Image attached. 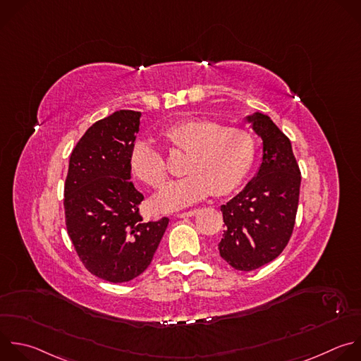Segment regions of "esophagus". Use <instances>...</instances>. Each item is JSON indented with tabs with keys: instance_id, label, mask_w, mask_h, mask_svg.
I'll use <instances>...</instances> for the list:
<instances>
[{
	"instance_id": "34e87169",
	"label": "esophagus",
	"mask_w": 361,
	"mask_h": 361,
	"mask_svg": "<svg viewBox=\"0 0 361 361\" xmlns=\"http://www.w3.org/2000/svg\"><path fill=\"white\" fill-rule=\"evenodd\" d=\"M198 212H200V209H191V211H187V212H180V214H177L176 216H177V218H188V216L197 215Z\"/></svg>"
}]
</instances>
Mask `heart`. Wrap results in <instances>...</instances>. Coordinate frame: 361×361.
I'll return each mask as SVG.
<instances>
[{"instance_id":"obj_1","label":"heart","mask_w":361,"mask_h":361,"mask_svg":"<svg viewBox=\"0 0 361 361\" xmlns=\"http://www.w3.org/2000/svg\"><path fill=\"white\" fill-rule=\"evenodd\" d=\"M163 137L173 147L188 153L184 178L167 183L154 197L157 211L169 212L191 205L211 191L225 195L247 176L255 154L251 135L243 129L225 128L208 118H187L167 128ZM129 166L139 180L160 185L166 177L161 153L147 140H137L129 154Z\"/></svg>"}]
</instances>
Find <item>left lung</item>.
I'll list each match as a JSON object with an SVG mask.
<instances>
[{"mask_svg": "<svg viewBox=\"0 0 361 361\" xmlns=\"http://www.w3.org/2000/svg\"><path fill=\"white\" fill-rule=\"evenodd\" d=\"M262 140L261 163L252 180L221 205L225 229L218 251L236 271L258 269L281 255L293 231L300 171L290 140L268 114L245 116Z\"/></svg>", "mask_w": 361, "mask_h": 361, "instance_id": "left-lung-1", "label": "left lung"}]
</instances>
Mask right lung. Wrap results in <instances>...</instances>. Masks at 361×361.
Wrapping results in <instances>:
<instances>
[{
    "mask_svg": "<svg viewBox=\"0 0 361 361\" xmlns=\"http://www.w3.org/2000/svg\"><path fill=\"white\" fill-rule=\"evenodd\" d=\"M142 113L117 110L93 123L75 146L65 183L71 241L85 268L111 282H129L150 265L169 218L145 222L143 194L130 183L129 154Z\"/></svg>",
    "mask_w": 361,
    "mask_h": 361,
    "instance_id": "1",
    "label": "right lung"
}]
</instances>
